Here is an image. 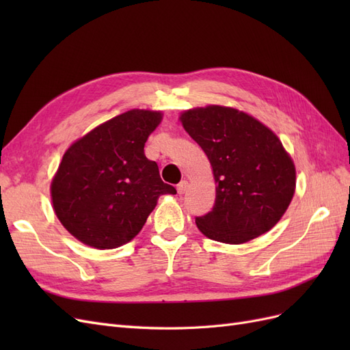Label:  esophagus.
<instances>
[{
  "mask_svg": "<svg viewBox=\"0 0 350 350\" xmlns=\"http://www.w3.org/2000/svg\"><path fill=\"white\" fill-rule=\"evenodd\" d=\"M176 189H178V194H184L187 189H188V181H181V183H179Z\"/></svg>",
  "mask_w": 350,
  "mask_h": 350,
  "instance_id": "1",
  "label": "esophagus"
}]
</instances>
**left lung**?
Returning <instances> with one entry per match:
<instances>
[{"instance_id":"8db88e82","label":"left lung","mask_w":350,"mask_h":350,"mask_svg":"<svg viewBox=\"0 0 350 350\" xmlns=\"http://www.w3.org/2000/svg\"><path fill=\"white\" fill-rule=\"evenodd\" d=\"M181 122L207 154L217 185L213 208L196 217L198 229L225 243L266 234L289 207L296 185L278 135L248 113L216 105L184 112Z\"/></svg>"}]
</instances>
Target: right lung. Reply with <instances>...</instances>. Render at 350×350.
<instances>
[{"label": "right lung", "mask_w": 350, "mask_h": 350, "mask_svg": "<svg viewBox=\"0 0 350 350\" xmlns=\"http://www.w3.org/2000/svg\"><path fill=\"white\" fill-rule=\"evenodd\" d=\"M161 112L133 109L96 126L62 156L52 179L55 215L86 245L111 250L130 242L146 224L157 198L176 194L165 184L144 143Z\"/></svg>", "instance_id": "obj_1"}]
</instances>
